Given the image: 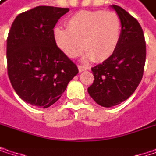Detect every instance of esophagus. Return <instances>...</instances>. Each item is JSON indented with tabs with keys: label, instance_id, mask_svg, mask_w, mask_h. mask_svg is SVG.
Segmentation results:
<instances>
[{
	"label": "esophagus",
	"instance_id": "34e87169",
	"mask_svg": "<svg viewBox=\"0 0 156 156\" xmlns=\"http://www.w3.org/2000/svg\"><path fill=\"white\" fill-rule=\"evenodd\" d=\"M87 69H89V67L84 66V65H78V70H79V72H82V71L87 70Z\"/></svg>",
	"mask_w": 156,
	"mask_h": 156
}]
</instances>
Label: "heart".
<instances>
[{
	"label": "heart",
	"mask_w": 156,
	"mask_h": 156,
	"mask_svg": "<svg viewBox=\"0 0 156 156\" xmlns=\"http://www.w3.org/2000/svg\"><path fill=\"white\" fill-rule=\"evenodd\" d=\"M67 29L56 28L54 39L59 48L70 58L82 52L88 58L104 61L116 50L121 38L122 22L115 12L81 11L67 20Z\"/></svg>",
	"instance_id": "b5f03b06"
}]
</instances>
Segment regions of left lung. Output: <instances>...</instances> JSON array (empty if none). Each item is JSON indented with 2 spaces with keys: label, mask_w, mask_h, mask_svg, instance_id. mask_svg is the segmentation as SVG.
Returning <instances> with one entry per match:
<instances>
[{
  "label": "left lung",
  "mask_w": 156,
  "mask_h": 156,
  "mask_svg": "<svg viewBox=\"0 0 156 156\" xmlns=\"http://www.w3.org/2000/svg\"><path fill=\"white\" fill-rule=\"evenodd\" d=\"M112 7L122 22L120 41L109 58L91 68L94 81L87 88L91 98L105 108L120 104L135 92L146 57L144 35L137 20L117 5Z\"/></svg>",
  "instance_id": "8db88e82"
}]
</instances>
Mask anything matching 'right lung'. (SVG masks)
<instances>
[{"mask_svg":"<svg viewBox=\"0 0 156 156\" xmlns=\"http://www.w3.org/2000/svg\"><path fill=\"white\" fill-rule=\"evenodd\" d=\"M69 8L38 6L20 13L7 38L11 84L25 102L47 108L57 102L78 73L77 65L57 46L54 27Z\"/></svg>","mask_w":156,"mask_h":156,"instance_id":"1","label":"right lung"}]
</instances>
